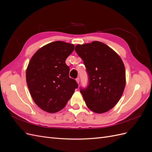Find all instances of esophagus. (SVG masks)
<instances>
[{
	"label": "esophagus",
	"instance_id": "34e87169",
	"mask_svg": "<svg viewBox=\"0 0 152 152\" xmlns=\"http://www.w3.org/2000/svg\"><path fill=\"white\" fill-rule=\"evenodd\" d=\"M76 81H77V82L78 84H79V82H80V79H79V77H77V79H76Z\"/></svg>",
	"mask_w": 152,
	"mask_h": 152
}]
</instances>
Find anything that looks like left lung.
<instances>
[{"label":"left lung","mask_w":152,"mask_h":152,"mask_svg":"<svg viewBox=\"0 0 152 152\" xmlns=\"http://www.w3.org/2000/svg\"><path fill=\"white\" fill-rule=\"evenodd\" d=\"M75 50L88 75V86L80 89L86 105L95 113L108 112L118 103L125 88L122 60L113 49L98 41L77 45Z\"/></svg>","instance_id":"obj_1"}]
</instances>
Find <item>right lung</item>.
I'll return each instance as SVG.
<instances>
[{
	"mask_svg": "<svg viewBox=\"0 0 152 152\" xmlns=\"http://www.w3.org/2000/svg\"><path fill=\"white\" fill-rule=\"evenodd\" d=\"M73 50V44L55 41L39 49L28 63V89L36 104L45 112L62 110L78 87L75 80L69 77L70 68L65 63Z\"/></svg>",
	"mask_w": 152,
	"mask_h": 152,
	"instance_id": "obj_1",
	"label": "right lung"
}]
</instances>
